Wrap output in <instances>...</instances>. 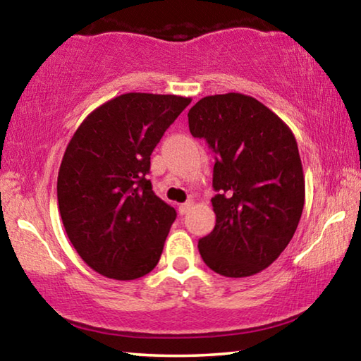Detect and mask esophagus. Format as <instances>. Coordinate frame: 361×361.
<instances>
[{
  "instance_id": "1",
  "label": "esophagus",
  "mask_w": 361,
  "mask_h": 361,
  "mask_svg": "<svg viewBox=\"0 0 361 361\" xmlns=\"http://www.w3.org/2000/svg\"><path fill=\"white\" fill-rule=\"evenodd\" d=\"M194 207V199H189L188 202H185V204H181L180 207H178V212H180V215H186V213L191 210Z\"/></svg>"
}]
</instances>
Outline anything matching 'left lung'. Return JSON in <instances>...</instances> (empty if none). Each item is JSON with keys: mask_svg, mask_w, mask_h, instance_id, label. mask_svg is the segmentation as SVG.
Segmentation results:
<instances>
[{"mask_svg": "<svg viewBox=\"0 0 361 361\" xmlns=\"http://www.w3.org/2000/svg\"><path fill=\"white\" fill-rule=\"evenodd\" d=\"M189 132L218 156L212 199L215 228L199 253L224 277H250L276 261L293 239L304 207V172L293 132L253 97L229 92L200 99Z\"/></svg>", "mask_w": 361, "mask_h": 361, "instance_id": "1", "label": "left lung"}]
</instances>
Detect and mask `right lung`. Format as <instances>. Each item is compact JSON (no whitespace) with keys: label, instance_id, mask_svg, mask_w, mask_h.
I'll return each mask as SVG.
<instances>
[{"label":"right lung","instance_id":"right-lung-1","mask_svg":"<svg viewBox=\"0 0 361 361\" xmlns=\"http://www.w3.org/2000/svg\"><path fill=\"white\" fill-rule=\"evenodd\" d=\"M191 99L129 92L95 108L60 164L57 199L66 235L82 261L114 280L149 274L176 218L152 192L151 152Z\"/></svg>","mask_w":361,"mask_h":361}]
</instances>
